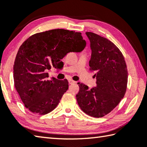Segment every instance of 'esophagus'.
<instances>
[{
	"instance_id": "1",
	"label": "esophagus",
	"mask_w": 147,
	"mask_h": 147,
	"mask_svg": "<svg viewBox=\"0 0 147 147\" xmlns=\"http://www.w3.org/2000/svg\"><path fill=\"white\" fill-rule=\"evenodd\" d=\"M68 82H69V84H73V83H75V82L73 81V80H69Z\"/></svg>"
}]
</instances>
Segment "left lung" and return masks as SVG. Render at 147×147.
Listing matches in <instances>:
<instances>
[{
  "label": "left lung",
  "instance_id": "obj_1",
  "mask_svg": "<svg viewBox=\"0 0 147 147\" xmlns=\"http://www.w3.org/2000/svg\"><path fill=\"white\" fill-rule=\"evenodd\" d=\"M86 35L92 51L90 69L94 71L96 87L89 88L78 83L76 100L82 110L89 116L100 118L111 112L124 97L127 69L121 51L111 41L93 32Z\"/></svg>",
  "mask_w": 147,
  "mask_h": 147
}]
</instances>
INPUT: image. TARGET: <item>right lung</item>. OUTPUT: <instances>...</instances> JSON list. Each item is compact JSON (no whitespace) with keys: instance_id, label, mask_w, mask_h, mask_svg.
<instances>
[{"instance_id":"add662e5","label":"right lung","mask_w":147,"mask_h":147,"mask_svg":"<svg viewBox=\"0 0 147 147\" xmlns=\"http://www.w3.org/2000/svg\"><path fill=\"white\" fill-rule=\"evenodd\" d=\"M86 41L80 32L53 29L34 34L21 45L13 65L14 86L31 112L45 115L59 105L68 89L65 79L48 80V70L57 67L69 52H81Z\"/></svg>"}]
</instances>
